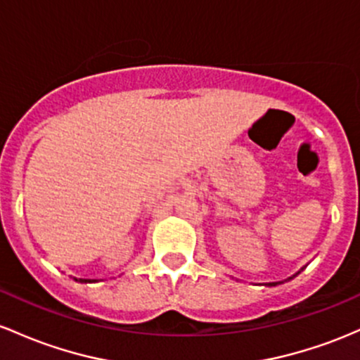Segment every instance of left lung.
<instances>
[{"label": "left lung", "mask_w": 360, "mask_h": 360, "mask_svg": "<svg viewBox=\"0 0 360 360\" xmlns=\"http://www.w3.org/2000/svg\"><path fill=\"white\" fill-rule=\"evenodd\" d=\"M269 285H277V284H276V282H272V284H269Z\"/></svg>", "instance_id": "left-lung-1"}]
</instances>
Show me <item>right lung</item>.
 I'll use <instances>...</instances> for the list:
<instances>
[{
	"label": "right lung",
	"instance_id": "obj_1",
	"mask_svg": "<svg viewBox=\"0 0 360 360\" xmlns=\"http://www.w3.org/2000/svg\"><path fill=\"white\" fill-rule=\"evenodd\" d=\"M75 281H78V278H75ZM79 282H95V281H91V278H79Z\"/></svg>",
	"mask_w": 360,
	"mask_h": 360
}]
</instances>
